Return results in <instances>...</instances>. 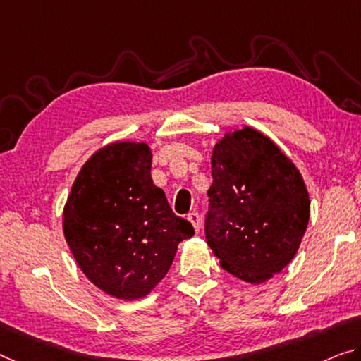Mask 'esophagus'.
Here are the masks:
<instances>
[{
	"mask_svg": "<svg viewBox=\"0 0 361 361\" xmlns=\"http://www.w3.org/2000/svg\"><path fill=\"white\" fill-rule=\"evenodd\" d=\"M187 219L190 221L192 223V226H193V229H195L197 232L200 231V227H202V216H200L198 213H188V216H187Z\"/></svg>",
	"mask_w": 361,
	"mask_h": 361,
	"instance_id": "obj_1",
	"label": "esophagus"
}]
</instances>
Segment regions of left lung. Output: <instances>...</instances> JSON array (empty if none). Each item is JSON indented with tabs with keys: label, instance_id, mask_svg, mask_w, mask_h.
I'll use <instances>...</instances> for the list:
<instances>
[{
	"label": "left lung",
	"instance_id": "8db88e82",
	"mask_svg": "<svg viewBox=\"0 0 361 361\" xmlns=\"http://www.w3.org/2000/svg\"><path fill=\"white\" fill-rule=\"evenodd\" d=\"M212 176L208 245L227 273L262 284L292 262L307 231L303 177L271 138L247 126L216 143Z\"/></svg>",
	"mask_w": 361,
	"mask_h": 361
}]
</instances>
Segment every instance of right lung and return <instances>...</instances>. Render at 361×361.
I'll return each instance as SVG.
<instances>
[{"mask_svg":"<svg viewBox=\"0 0 361 361\" xmlns=\"http://www.w3.org/2000/svg\"><path fill=\"white\" fill-rule=\"evenodd\" d=\"M149 173L147 143H109L82 166L64 207V237L82 273L121 300L148 295L179 242L195 234Z\"/></svg>","mask_w":361,"mask_h":361,"instance_id":"right-lung-1","label":"right lung"}]
</instances>
